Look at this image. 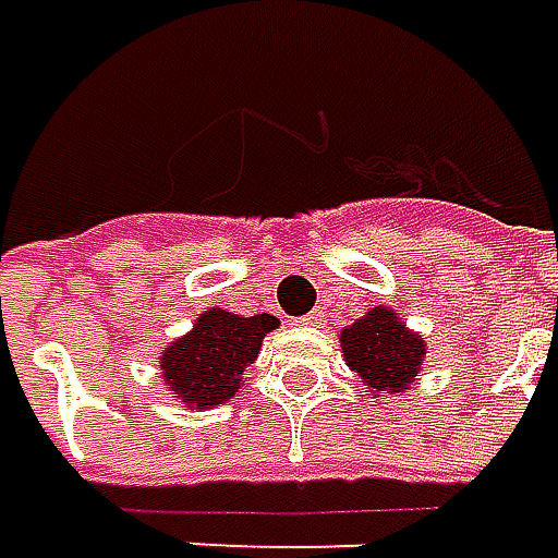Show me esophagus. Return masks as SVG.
<instances>
[{"instance_id": "1", "label": "esophagus", "mask_w": 558, "mask_h": 558, "mask_svg": "<svg viewBox=\"0 0 558 558\" xmlns=\"http://www.w3.org/2000/svg\"><path fill=\"white\" fill-rule=\"evenodd\" d=\"M325 323V313L323 310H313V313H306L304 319H298V325H304V328H316V325Z\"/></svg>"}]
</instances>
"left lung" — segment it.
Returning <instances> with one entry per match:
<instances>
[{"label": "left lung", "instance_id": "left-lung-1", "mask_svg": "<svg viewBox=\"0 0 558 558\" xmlns=\"http://www.w3.org/2000/svg\"><path fill=\"white\" fill-rule=\"evenodd\" d=\"M347 365L362 377L368 390L402 392L421 372L424 340L411 335L399 316L375 306L362 319L340 331Z\"/></svg>", "mask_w": 558, "mask_h": 558}]
</instances>
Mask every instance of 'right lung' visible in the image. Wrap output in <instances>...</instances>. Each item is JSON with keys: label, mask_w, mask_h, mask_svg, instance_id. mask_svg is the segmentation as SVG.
<instances>
[{"label": "right lung", "mask_w": 558, "mask_h": 558, "mask_svg": "<svg viewBox=\"0 0 558 558\" xmlns=\"http://www.w3.org/2000/svg\"><path fill=\"white\" fill-rule=\"evenodd\" d=\"M276 316H233L227 310H205L186 338L162 353L168 390L193 409H211L239 392L242 372L257 359L260 340L276 328Z\"/></svg>", "instance_id": "add662e5"}]
</instances>
